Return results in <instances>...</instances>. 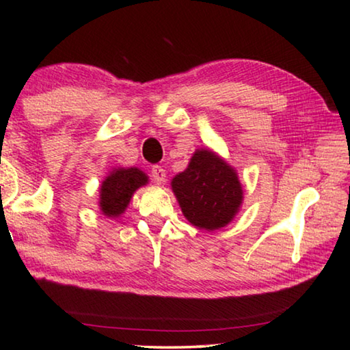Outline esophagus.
<instances>
[{
    "instance_id": "obj_1",
    "label": "esophagus",
    "mask_w": 350,
    "mask_h": 350,
    "mask_svg": "<svg viewBox=\"0 0 350 350\" xmlns=\"http://www.w3.org/2000/svg\"><path fill=\"white\" fill-rule=\"evenodd\" d=\"M151 177L156 182L162 183L165 180V177H167V173H165V170L162 167H159V165H154L151 168Z\"/></svg>"
}]
</instances>
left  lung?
Wrapping results in <instances>:
<instances>
[{
	"instance_id": "1",
	"label": "left lung",
	"mask_w": 350,
	"mask_h": 350,
	"mask_svg": "<svg viewBox=\"0 0 350 350\" xmlns=\"http://www.w3.org/2000/svg\"><path fill=\"white\" fill-rule=\"evenodd\" d=\"M171 185L183 216L198 228L225 227L242 204V187L234 170L206 150L194 152L188 168Z\"/></svg>"
}]
</instances>
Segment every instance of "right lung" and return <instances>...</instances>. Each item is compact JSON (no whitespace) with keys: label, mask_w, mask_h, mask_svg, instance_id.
<instances>
[{"label":"right lung","mask_w":350,"mask_h":350,"mask_svg":"<svg viewBox=\"0 0 350 350\" xmlns=\"http://www.w3.org/2000/svg\"><path fill=\"white\" fill-rule=\"evenodd\" d=\"M146 182L148 177L137 168L112 171L100 188V208L106 216L114 217L122 215L135 189Z\"/></svg>","instance_id":"1"}]
</instances>
